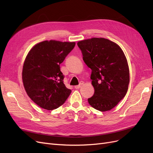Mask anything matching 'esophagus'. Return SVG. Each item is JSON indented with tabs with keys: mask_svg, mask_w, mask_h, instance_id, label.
Wrapping results in <instances>:
<instances>
[{
	"mask_svg": "<svg viewBox=\"0 0 153 153\" xmlns=\"http://www.w3.org/2000/svg\"><path fill=\"white\" fill-rule=\"evenodd\" d=\"M84 84V82H80V84L78 85H76V86H75V89H80V88L81 87V86Z\"/></svg>",
	"mask_w": 153,
	"mask_h": 153,
	"instance_id": "esophagus-1",
	"label": "esophagus"
}]
</instances>
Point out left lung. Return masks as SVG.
I'll list each match as a JSON object with an SVG mask.
<instances>
[{
	"label": "left lung",
	"instance_id": "1",
	"mask_svg": "<svg viewBox=\"0 0 153 153\" xmlns=\"http://www.w3.org/2000/svg\"><path fill=\"white\" fill-rule=\"evenodd\" d=\"M83 60L91 69L94 94L89 105L101 112L110 110L126 96L129 83L127 59L119 45L107 39L94 38L77 43Z\"/></svg>",
	"mask_w": 153,
	"mask_h": 153
}]
</instances>
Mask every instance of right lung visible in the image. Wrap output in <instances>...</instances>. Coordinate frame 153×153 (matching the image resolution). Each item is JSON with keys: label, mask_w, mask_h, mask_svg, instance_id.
Listing matches in <instances>:
<instances>
[{"label": "right lung", "mask_w": 153, "mask_h": 153, "mask_svg": "<svg viewBox=\"0 0 153 153\" xmlns=\"http://www.w3.org/2000/svg\"><path fill=\"white\" fill-rule=\"evenodd\" d=\"M75 46V42L45 41L27 54L23 66V83L29 98L40 107L56 109L70 95L71 91L64 84L60 64Z\"/></svg>", "instance_id": "obj_1"}]
</instances>
